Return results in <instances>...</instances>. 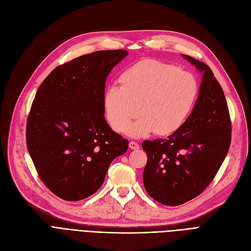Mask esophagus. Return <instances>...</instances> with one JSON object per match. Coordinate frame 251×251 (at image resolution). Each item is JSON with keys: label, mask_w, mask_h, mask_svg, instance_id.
I'll list each match as a JSON object with an SVG mask.
<instances>
[{"label": "esophagus", "mask_w": 251, "mask_h": 251, "mask_svg": "<svg viewBox=\"0 0 251 251\" xmlns=\"http://www.w3.org/2000/svg\"><path fill=\"white\" fill-rule=\"evenodd\" d=\"M128 146H129V149H131V150H134V151H136V150H139V144H138V143H137V142H135V141H131V142H129Z\"/></svg>", "instance_id": "1"}]
</instances>
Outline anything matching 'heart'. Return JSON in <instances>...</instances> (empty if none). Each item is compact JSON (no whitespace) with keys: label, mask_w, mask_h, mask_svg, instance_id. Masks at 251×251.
Segmentation results:
<instances>
[{"label":"heart","mask_w":251,"mask_h":251,"mask_svg":"<svg viewBox=\"0 0 251 251\" xmlns=\"http://www.w3.org/2000/svg\"><path fill=\"white\" fill-rule=\"evenodd\" d=\"M122 86L111 85L103 94V108L111 127L133 137L154 132L175 133L184 125L198 96L196 77L175 64L144 59L127 67L119 77ZM140 109H138L137 108Z\"/></svg>","instance_id":"obj_1"}]
</instances>
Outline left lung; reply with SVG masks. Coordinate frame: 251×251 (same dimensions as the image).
<instances>
[{"mask_svg":"<svg viewBox=\"0 0 251 251\" xmlns=\"http://www.w3.org/2000/svg\"><path fill=\"white\" fill-rule=\"evenodd\" d=\"M203 73L191 114L167 139L145 140L143 170L146 192L165 205H179L204 191L228 152L231 122L227 102L211 68L184 55Z\"/></svg>","mask_w":251,"mask_h":251,"instance_id":"obj_1","label":"left lung"}]
</instances>
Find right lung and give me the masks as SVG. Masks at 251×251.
Here are the masks:
<instances>
[{
  "instance_id": "1",
  "label": "right lung",
  "mask_w": 251,
  "mask_h": 251,
  "mask_svg": "<svg viewBox=\"0 0 251 251\" xmlns=\"http://www.w3.org/2000/svg\"><path fill=\"white\" fill-rule=\"evenodd\" d=\"M126 55L106 50L75 58L56 67L35 94L27 148L43 184L64 201L96 193L111 162L127 150L103 116L106 77Z\"/></svg>"
}]
</instances>
